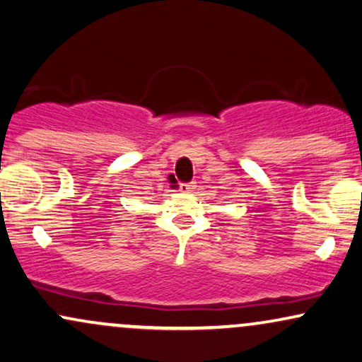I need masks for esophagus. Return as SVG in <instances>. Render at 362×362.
<instances>
[{"instance_id":"34e87169","label":"esophagus","mask_w":362,"mask_h":362,"mask_svg":"<svg viewBox=\"0 0 362 362\" xmlns=\"http://www.w3.org/2000/svg\"><path fill=\"white\" fill-rule=\"evenodd\" d=\"M194 189H196L194 182H181V185H180L181 192H192Z\"/></svg>"}]
</instances>
